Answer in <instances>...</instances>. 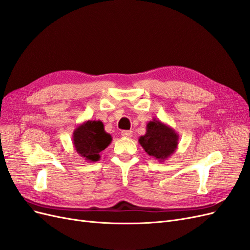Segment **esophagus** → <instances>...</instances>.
Here are the masks:
<instances>
[{
	"label": "esophagus",
	"instance_id": "1",
	"mask_svg": "<svg viewBox=\"0 0 250 250\" xmlns=\"http://www.w3.org/2000/svg\"><path fill=\"white\" fill-rule=\"evenodd\" d=\"M124 138H131L132 137V131L131 130H123L121 132Z\"/></svg>",
	"mask_w": 250,
	"mask_h": 250
}]
</instances>
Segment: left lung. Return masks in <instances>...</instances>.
<instances>
[{"instance_id": "left-lung-1", "label": "left lung", "mask_w": 250, "mask_h": 250, "mask_svg": "<svg viewBox=\"0 0 250 250\" xmlns=\"http://www.w3.org/2000/svg\"><path fill=\"white\" fill-rule=\"evenodd\" d=\"M179 135L173 128L155 118L146 127V133L139 139L147 154L158 162H165L175 152Z\"/></svg>"}]
</instances>
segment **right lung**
<instances>
[{
    "instance_id": "obj_1",
    "label": "right lung",
    "mask_w": 250,
    "mask_h": 250,
    "mask_svg": "<svg viewBox=\"0 0 250 250\" xmlns=\"http://www.w3.org/2000/svg\"><path fill=\"white\" fill-rule=\"evenodd\" d=\"M111 135L104 130L101 121H85L73 132V144L76 152L87 162H98L100 152L111 143Z\"/></svg>"
}]
</instances>
